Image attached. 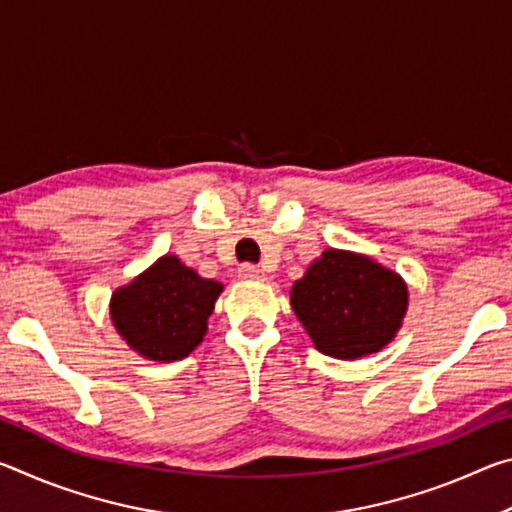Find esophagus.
I'll use <instances>...</instances> for the list:
<instances>
[{"label":"esophagus","instance_id":"obj_1","mask_svg":"<svg viewBox=\"0 0 512 512\" xmlns=\"http://www.w3.org/2000/svg\"><path fill=\"white\" fill-rule=\"evenodd\" d=\"M239 277H244V280H264V271L255 264H241Z\"/></svg>","mask_w":512,"mask_h":512}]
</instances>
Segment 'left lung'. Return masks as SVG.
<instances>
[{
	"mask_svg": "<svg viewBox=\"0 0 512 512\" xmlns=\"http://www.w3.org/2000/svg\"><path fill=\"white\" fill-rule=\"evenodd\" d=\"M404 280L368 257L329 248L293 284L291 307L316 343L336 359L379 352L406 314Z\"/></svg>",
	"mask_w": 512,
	"mask_h": 512,
	"instance_id": "obj_1",
	"label": "left lung"
}]
</instances>
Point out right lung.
<instances>
[{"instance_id": "1", "label": "right lung", "mask_w": 512, "mask_h": 512, "mask_svg": "<svg viewBox=\"0 0 512 512\" xmlns=\"http://www.w3.org/2000/svg\"><path fill=\"white\" fill-rule=\"evenodd\" d=\"M221 291L223 284L205 280L178 257L167 255L112 293L110 316L117 332L142 357L178 361L203 341Z\"/></svg>"}]
</instances>
